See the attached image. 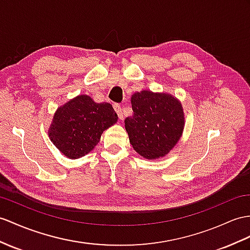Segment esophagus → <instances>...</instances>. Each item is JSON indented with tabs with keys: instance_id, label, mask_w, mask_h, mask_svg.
Wrapping results in <instances>:
<instances>
[{
	"instance_id": "obj_1",
	"label": "esophagus",
	"mask_w": 250,
	"mask_h": 250,
	"mask_svg": "<svg viewBox=\"0 0 250 250\" xmlns=\"http://www.w3.org/2000/svg\"><path fill=\"white\" fill-rule=\"evenodd\" d=\"M113 108H114L115 112L118 113V117H119V119H120V120H123V118H124V114H123V109H122L121 105H119V104H114V105H113Z\"/></svg>"
}]
</instances>
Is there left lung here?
Returning a JSON list of instances; mask_svg holds the SVG:
<instances>
[{
	"mask_svg": "<svg viewBox=\"0 0 250 250\" xmlns=\"http://www.w3.org/2000/svg\"><path fill=\"white\" fill-rule=\"evenodd\" d=\"M131 107L125 128L133 149L150 160L167 155L184 130L180 103L172 95L142 91L132 95Z\"/></svg>",
	"mask_w": 250,
	"mask_h": 250,
	"instance_id": "1",
	"label": "left lung"
}]
</instances>
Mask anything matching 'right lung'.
<instances>
[{
  "label": "right lung",
  "instance_id": "obj_1",
  "mask_svg": "<svg viewBox=\"0 0 250 250\" xmlns=\"http://www.w3.org/2000/svg\"><path fill=\"white\" fill-rule=\"evenodd\" d=\"M117 121L111 104H97L88 95H78L58 108L48 136L64 156L76 159L92 150L103 131Z\"/></svg>",
  "mask_w": 250,
  "mask_h": 250
}]
</instances>
